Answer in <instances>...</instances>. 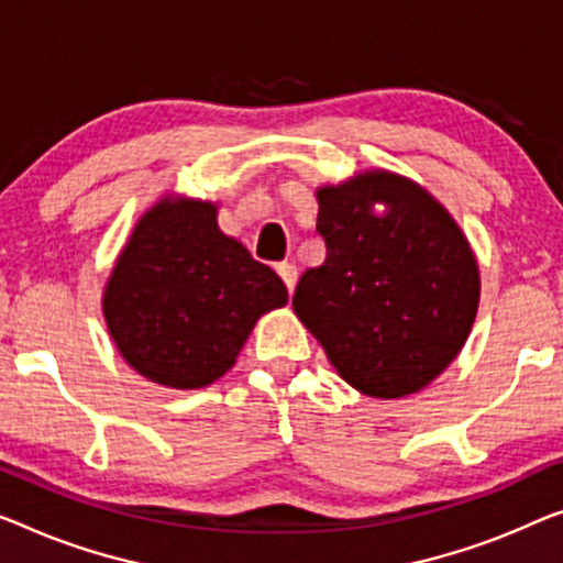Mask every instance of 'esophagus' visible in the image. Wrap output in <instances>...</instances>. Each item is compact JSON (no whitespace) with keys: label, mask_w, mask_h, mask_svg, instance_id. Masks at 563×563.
Returning a JSON list of instances; mask_svg holds the SVG:
<instances>
[{"label":"esophagus","mask_w":563,"mask_h":563,"mask_svg":"<svg viewBox=\"0 0 563 563\" xmlns=\"http://www.w3.org/2000/svg\"><path fill=\"white\" fill-rule=\"evenodd\" d=\"M275 271H278V275L285 283V288H288V292L296 290V283H298V267L292 263H280L275 265Z\"/></svg>","instance_id":"34e87169"}]
</instances>
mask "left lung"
<instances>
[{"mask_svg": "<svg viewBox=\"0 0 563 563\" xmlns=\"http://www.w3.org/2000/svg\"><path fill=\"white\" fill-rule=\"evenodd\" d=\"M316 199L325 263L303 273L292 310L366 397L422 391L463 351L481 303L465 232L422 184L387 169L325 184Z\"/></svg>", "mask_w": 563, "mask_h": 563, "instance_id": "1", "label": "left lung"}]
</instances>
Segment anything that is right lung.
Listing matches in <instances>:
<instances>
[{
	"label": "right lung",
	"instance_id": "right-lung-1",
	"mask_svg": "<svg viewBox=\"0 0 563 563\" xmlns=\"http://www.w3.org/2000/svg\"><path fill=\"white\" fill-rule=\"evenodd\" d=\"M288 303L271 267L217 224V205L162 197L139 217L103 290L125 364L172 389L224 376L260 316Z\"/></svg>",
	"mask_w": 563,
	"mask_h": 563
}]
</instances>
